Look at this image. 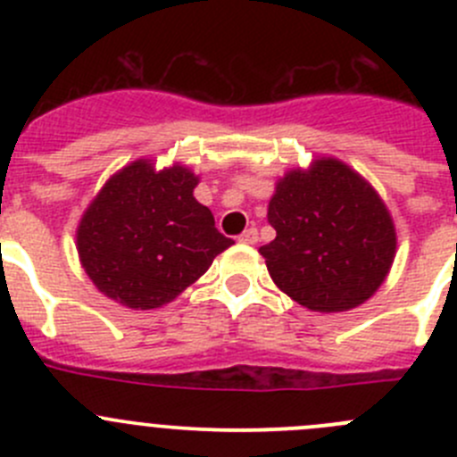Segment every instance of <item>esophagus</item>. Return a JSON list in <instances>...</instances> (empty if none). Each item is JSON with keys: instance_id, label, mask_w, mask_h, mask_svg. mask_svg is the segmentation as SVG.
Masks as SVG:
<instances>
[{"instance_id": "esophagus-1", "label": "esophagus", "mask_w": 457, "mask_h": 457, "mask_svg": "<svg viewBox=\"0 0 457 457\" xmlns=\"http://www.w3.org/2000/svg\"><path fill=\"white\" fill-rule=\"evenodd\" d=\"M238 241L245 243V245H254V243H258V232H256V228H247L245 232H243L241 237H238Z\"/></svg>"}]
</instances>
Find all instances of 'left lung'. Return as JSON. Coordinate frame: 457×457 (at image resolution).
<instances>
[{
  "label": "left lung",
  "instance_id": "left-lung-1",
  "mask_svg": "<svg viewBox=\"0 0 457 457\" xmlns=\"http://www.w3.org/2000/svg\"><path fill=\"white\" fill-rule=\"evenodd\" d=\"M276 238L262 245L280 292L320 314L370 301L395 258L389 207L362 174L334 156L278 179L267 205Z\"/></svg>",
  "mask_w": 457,
  "mask_h": 457
}]
</instances>
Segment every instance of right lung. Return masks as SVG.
Returning <instances> with one entry per match:
<instances>
[{
	"mask_svg": "<svg viewBox=\"0 0 457 457\" xmlns=\"http://www.w3.org/2000/svg\"><path fill=\"white\" fill-rule=\"evenodd\" d=\"M199 177L181 163L123 165L77 225V254L104 296L128 310H159L201 278L234 245L195 199Z\"/></svg>",
	"mask_w": 457,
	"mask_h": 457,
	"instance_id": "1",
	"label": "right lung"
}]
</instances>
